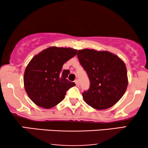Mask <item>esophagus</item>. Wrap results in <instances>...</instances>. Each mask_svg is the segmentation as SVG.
Segmentation results:
<instances>
[{
	"label": "esophagus",
	"mask_w": 148,
	"mask_h": 148,
	"mask_svg": "<svg viewBox=\"0 0 148 148\" xmlns=\"http://www.w3.org/2000/svg\"><path fill=\"white\" fill-rule=\"evenodd\" d=\"M75 83L77 86H79V80H75Z\"/></svg>",
	"instance_id": "1"
}]
</instances>
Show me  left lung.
<instances>
[{
	"label": "left lung",
	"instance_id": "obj_1",
	"mask_svg": "<svg viewBox=\"0 0 148 148\" xmlns=\"http://www.w3.org/2000/svg\"><path fill=\"white\" fill-rule=\"evenodd\" d=\"M77 57L90 79V88L82 93L85 102L98 110L116 104L128 85L124 62L109 52L90 49L78 50Z\"/></svg>",
	"mask_w": 148,
	"mask_h": 148
}]
</instances>
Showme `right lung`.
<instances>
[{
	"instance_id": "obj_1",
	"label": "right lung",
	"mask_w": 148,
	"mask_h": 148,
	"mask_svg": "<svg viewBox=\"0 0 148 148\" xmlns=\"http://www.w3.org/2000/svg\"><path fill=\"white\" fill-rule=\"evenodd\" d=\"M77 50L52 46L31 60L24 73V86L30 99L38 106L50 108L64 100L66 91L75 86L67 79L69 70H62L64 63Z\"/></svg>"
}]
</instances>
